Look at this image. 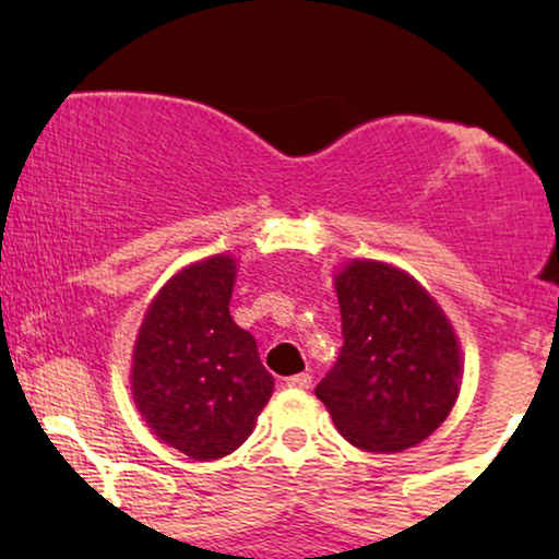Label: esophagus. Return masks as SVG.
I'll use <instances>...</instances> for the list:
<instances>
[{"label":"esophagus","mask_w":559,"mask_h":559,"mask_svg":"<svg viewBox=\"0 0 559 559\" xmlns=\"http://www.w3.org/2000/svg\"><path fill=\"white\" fill-rule=\"evenodd\" d=\"M285 384L289 389H310L312 377H310V373H295V377H287L285 379Z\"/></svg>","instance_id":"obj_1"}]
</instances>
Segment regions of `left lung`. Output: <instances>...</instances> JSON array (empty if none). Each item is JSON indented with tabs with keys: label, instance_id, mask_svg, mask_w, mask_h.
Segmentation results:
<instances>
[{
	"label": "left lung",
	"instance_id": "left-lung-1",
	"mask_svg": "<svg viewBox=\"0 0 559 559\" xmlns=\"http://www.w3.org/2000/svg\"><path fill=\"white\" fill-rule=\"evenodd\" d=\"M341 354L316 386L350 445L396 453L438 430L461 389L448 318L409 274L354 262L335 277Z\"/></svg>",
	"mask_w": 559,
	"mask_h": 559
}]
</instances>
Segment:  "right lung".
I'll use <instances>...</instances> for the list:
<instances>
[{
	"instance_id": "obj_1",
	"label": "right lung",
	"mask_w": 559,
	"mask_h": 559,
	"mask_svg": "<svg viewBox=\"0 0 559 559\" xmlns=\"http://www.w3.org/2000/svg\"><path fill=\"white\" fill-rule=\"evenodd\" d=\"M231 257H211L167 282L134 346L132 392L152 432L193 461L234 453L272 394L257 341L234 323Z\"/></svg>"
}]
</instances>
